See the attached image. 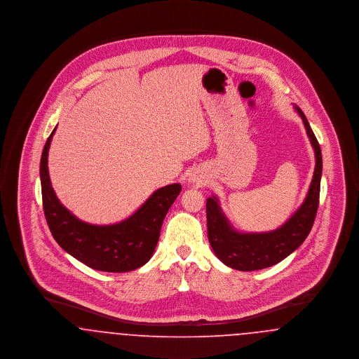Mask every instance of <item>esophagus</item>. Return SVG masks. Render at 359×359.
<instances>
[{
	"mask_svg": "<svg viewBox=\"0 0 359 359\" xmlns=\"http://www.w3.org/2000/svg\"><path fill=\"white\" fill-rule=\"evenodd\" d=\"M191 180H192V182H196V183H198V182H199V179H198V177H196V176H195V175H194V176H192V177H191Z\"/></svg>",
	"mask_w": 359,
	"mask_h": 359,
	"instance_id": "obj_1",
	"label": "esophagus"
}]
</instances>
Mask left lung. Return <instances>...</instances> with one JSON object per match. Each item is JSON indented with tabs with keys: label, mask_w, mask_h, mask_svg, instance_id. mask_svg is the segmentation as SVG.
<instances>
[{
	"label": "left lung",
	"mask_w": 359,
	"mask_h": 359,
	"mask_svg": "<svg viewBox=\"0 0 359 359\" xmlns=\"http://www.w3.org/2000/svg\"><path fill=\"white\" fill-rule=\"evenodd\" d=\"M304 122L309 141L315 151V171L308 189L307 198L287 222L268 233H239L224 217L219 201L212 196L207 199V236L217 257L224 265L242 271H259L269 268L293 253L307 238L315 222L322 179V152L304 113L294 106Z\"/></svg>",
	"instance_id": "obj_1"
}]
</instances>
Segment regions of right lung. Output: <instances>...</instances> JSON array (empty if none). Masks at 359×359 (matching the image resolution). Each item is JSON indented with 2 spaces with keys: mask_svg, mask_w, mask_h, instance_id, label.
Instances as JSON below:
<instances>
[{
  "mask_svg": "<svg viewBox=\"0 0 359 359\" xmlns=\"http://www.w3.org/2000/svg\"><path fill=\"white\" fill-rule=\"evenodd\" d=\"M48 137L41 160L40 180L44 215L59 246L87 266L111 273L130 272L145 265L154 255L163 221L182 191L173 183L158 188L133 215L114 224H91L78 219L59 202L48 173Z\"/></svg>",
  "mask_w": 359,
  "mask_h": 359,
  "instance_id": "obj_1",
  "label": "right lung"
}]
</instances>
